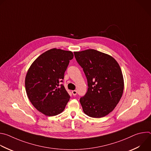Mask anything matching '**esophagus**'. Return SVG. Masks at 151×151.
<instances>
[{"label": "esophagus", "instance_id": "obj_1", "mask_svg": "<svg viewBox=\"0 0 151 151\" xmlns=\"http://www.w3.org/2000/svg\"><path fill=\"white\" fill-rule=\"evenodd\" d=\"M72 93L73 96H76L77 94V91L76 90H73V91H72Z\"/></svg>", "mask_w": 151, "mask_h": 151}]
</instances>
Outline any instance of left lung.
I'll return each instance as SVG.
<instances>
[{
  "label": "left lung",
  "instance_id": "obj_1",
  "mask_svg": "<svg viewBox=\"0 0 151 151\" xmlns=\"http://www.w3.org/2000/svg\"><path fill=\"white\" fill-rule=\"evenodd\" d=\"M74 55L88 82L87 92L79 100L83 112L97 118L108 115L123 93L119 65L112 57L95 50L74 52Z\"/></svg>",
  "mask_w": 151,
  "mask_h": 151
}]
</instances>
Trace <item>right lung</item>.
<instances>
[{
    "instance_id": "1",
    "label": "right lung",
    "mask_w": 151,
    "mask_h": 151,
    "mask_svg": "<svg viewBox=\"0 0 151 151\" xmlns=\"http://www.w3.org/2000/svg\"><path fill=\"white\" fill-rule=\"evenodd\" d=\"M73 57L71 51L53 48L39 55L29 69L25 79L27 95L43 114L52 116L65 109L70 97L61 83Z\"/></svg>"
}]
</instances>
